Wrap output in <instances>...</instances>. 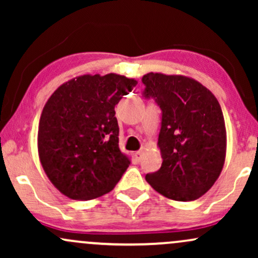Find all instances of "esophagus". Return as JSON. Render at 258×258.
<instances>
[{
	"mask_svg": "<svg viewBox=\"0 0 258 258\" xmlns=\"http://www.w3.org/2000/svg\"><path fill=\"white\" fill-rule=\"evenodd\" d=\"M143 154H144V149L138 150V152L136 153V158H137V159H141L142 156H143Z\"/></svg>",
	"mask_w": 258,
	"mask_h": 258,
	"instance_id": "obj_1",
	"label": "esophagus"
}]
</instances>
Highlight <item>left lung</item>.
<instances>
[{
	"label": "left lung",
	"mask_w": 258,
	"mask_h": 258,
	"mask_svg": "<svg viewBox=\"0 0 258 258\" xmlns=\"http://www.w3.org/2000/svg\"><path fill=\"white\" fill-rule=\"evenodd\" d=\"M142 81L144 97L155 99L162 111L158 139L162 164L147 174V182L167 199H199L215 184L226 160L220 103L209 88L184 75L149 73Z\"/></svg>",
	"instance_id": "obj_1"
}]
</instances>
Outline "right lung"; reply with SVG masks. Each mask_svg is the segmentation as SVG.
Segmentation results:
<instances>
[{"label": "right lung", "instance_id": "obj_1", "mask_svg": "<svg viewBox=\"0 0 258 258\" xmlns=\"http://www.w3.org/2000/svg\"><path fill=\"white\" fill-rule=\"evenodd\" d=\"M137 81L110 73L64 82L43 106L38 158L52 184L74 200H92L114 189L131 160L119 148L115 105Z\"/></svg>", "mask_w": 258, "mask_h": 258}]
</instances>
